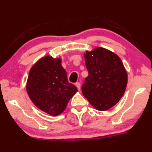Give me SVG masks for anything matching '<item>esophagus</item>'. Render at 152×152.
<instances>
[{
	"mask_svg": "<svg viewBox=\"0 0 152 152\" xmlns=\"http://www.w3.org/2000/svg\"><path fill=\"white\" fill-rule=\"evenodd\" d=\"M76 86L77 87L78 90H80V89H81V83H80L79 82H77V83H76Z\"/></svg>",
	"mask_w": 152,
	"mask_h": 152,
	"instance_id": "esophagus-1",
	"label": "esophagus"
}]
</instances>
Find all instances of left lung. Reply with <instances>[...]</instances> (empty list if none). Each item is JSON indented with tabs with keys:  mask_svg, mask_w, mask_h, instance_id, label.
Returning <instances> with one entry per match:
<instances>
[{
	"mask_svg": "<svg viewBox=\"0 0 152 152\" xmlns=\"http://www.w3.org/2000/svg\"><path fill=\"white\" fill-rule=\"evenodd\" d=\"M84 58L88 76L82 85V94L96 109L107 110L125 94L127 71L117 54L102 47L86 51Z\"/></svg>",
	"mask_w": 152,
	"mask_h": 152,
	"instance_id": "left-lung-1",
	"label": "left lung"
}]
</instances>
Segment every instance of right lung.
<instances>
[{"mask_svg":"<svg viewBox=\"0 0 152 152\" xmlns=\"http://www.w3.org/2000/svg\"><path fill=\"white\" fill-rule=\"evenodd\" d=\"M61 58L46 56L32 67L27 81V92L38 108L52 116L60 115L78 91L69 83Z\"/></svg>","mask_w":152,"mask_h":152,"instance_id":"1","label":"right lung"}]
</instances>
